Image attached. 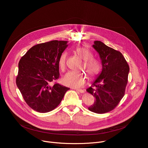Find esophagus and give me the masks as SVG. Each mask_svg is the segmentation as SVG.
I'll list each match as a JSON object with an SVG mask.
<instances>
[{
	"mask_svg": "<svg viewBox=\"0 0 148 148\" xmlns=\"http://www.w3.org/2000/svg\"><path fill=\"white\" fill-rule=\"evenodd\" d=\"M75 90L79 92L80 93H81V94H83V93L84 92V90H82V89H75Z\"/></svg>",
	"mask_w": 148,
	"mask_h": 148,
	"instance_id": "obj_1",
	"label": "esophagus"
}]
</instances>
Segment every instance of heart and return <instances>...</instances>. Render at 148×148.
<instances>
[{
    "label": "heart",
    "instance_id": "1",
    "mask_svg": "<svg viewBox=\"0 0 148 148\" xmlns=\"http://www.w3.org/2000/svg\"><path fill=\"white\" fill-rule=\"evenodd\" d=\"M75 53L79 57L84 60L82 69H85L90 78H94L100 73L101 66L99 62L92 58V53L83 47H79L75 50ZM66 53H62L58 60V66L62 71H65L66 62ZM86 82V75L84 72L76 73L70 71L66 74L63 79L65 85L73 88L82 87Z\"/></svg>",
    "mask_w": 148,
    "mask_h": 148
}]
</instances>
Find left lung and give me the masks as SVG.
<instances>
[{
    "label": "left lung",
    "mask_w": 148,
    "mask_h": 148,
    "mask_svg": "<svg viewBox=\"0 0 148 148\" xmlns=\"http://www.w3.org/2000/svg\"><path fill=\"white\" fill-rule=\"evenodd\" d=\"M93 47L101 60L103 69L86 91L95 98L89 110L98 114L113 110L125 95L130 67L122 54L99 41Z\"/></svg>",
    "instance_id": "left-lung-1"
}]
</instances>
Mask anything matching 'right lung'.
<instances>
[{"label":"right lung","mask_w":148,"mask_h":148,"mask_svg":"<svg viewBox=\"0 0 148 148\" xmlns=\"http://www.w3.org/2000/svg\"><path fill=\"white\" fill-rule=\"evenodd\" d=\"M67 46L65 41L38 44L19 61L16 84L27 104L38 112L54 110L69 89L54 82L59 78V56Z\"/></svg>","instance_id":"add662e5"}]
</instances>
